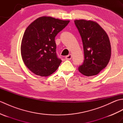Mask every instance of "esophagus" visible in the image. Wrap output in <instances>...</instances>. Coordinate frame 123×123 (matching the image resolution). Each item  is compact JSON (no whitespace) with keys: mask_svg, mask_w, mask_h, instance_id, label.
Segmentation results:
<instances>
[{"mask_svg":"<svg viewBox=\"0 0 123 123\" xmlns=\"http://www.w3.org/2000/svg\"><path fill=\"white\" fill-rule=\"evenodd\" d=\"M72 58V55L71 54H69L68 55H67L66 56V59L67 60H71Z\"/></svg>","mask_w":123,"mask_h":123,"instance_id":"obj_1","label":"esophagus"}]
</instances>
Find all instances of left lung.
I'll use <instances>...</instances> for the list:
<instances>
[{"mask_svg":"<svg viewBox=\"0 0 123 123\" xmlns=\"http://www.w3.org/2000/svg\"><path fill=\"white\" fill-rule=\"evenodd\" d=\"M74 22L82 38L85 56L78 70L88 77L98 74L111 59V45L107 34L93 20L76 19Z\"/></svg>","mask_w":123,"mask_h":123,"instance_id":"left-lung-1","label":"left lung"}]
</instances>
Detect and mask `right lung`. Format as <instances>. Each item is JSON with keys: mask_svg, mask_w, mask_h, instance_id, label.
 I'll use <instances>...</instances> for the list:
<instances>
[{"mask_svg": "<svg viewBox=\"0 0 123 123\" xmlns=\"http://www.w3.org/2000/svg\"><path fill=\"white\" fill-rule=\"evenodd\" d=\"M69 22V20L42 16L27 27L22 38L20 52L23 62L30 71L45 77L57 69L62 61L56 56L55 37Z\"/></svg>", "mask_w": 123, "mask_h": 123, "instance_id": "right-lung-1", "label": "right lung"}]
</instances>
